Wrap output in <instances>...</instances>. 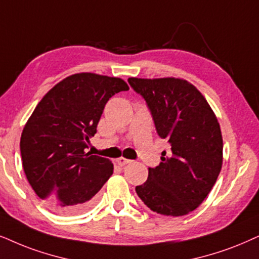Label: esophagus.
<instances>
[{
  "label": "esophagus",
  "instance_id": "obj_1",
  "mask_svg": "<svg viewBox=\"0 0 259 259\" xmlns=\"http://www.w3.org/2000/svg\"><path fill=\"white\" fill-rule=\"evenodd\" d=\"M131 162H132V160L127 159V158H123V157H120V158L116 159V163L119 164L120 166H125V165H127V164H130Z\"/></svg>",
  "mask_w": 259,
  "mask_h": 259
}]
</instances>
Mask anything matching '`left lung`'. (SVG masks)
Instances as JSON below:
<instances>
[{
    "mask_svg": "<svg viewBox=\"0 0 259 259\" xmlns=\"http://www.w3.org/2000/svg\"><path fill=\"white\" fill-rule=\"evenodd\" d=\"M152 113L159 137L171 145L158 166L137 186L151 210L182 217L196 209L215 184L223 166V136L217 115L200 90L183 78L130 77Z\"/></svg>",
    "mask_w": 259,
    "mask_h": 259,
    "instance_id": "left-lung-1",
    "label": "left lung"
}]
</instances>
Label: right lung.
Here are the masks:
<instances>
[{
	"label": "right lung",
	"instance_id": "add662e5",
	"mask_svg": "<svg viewBox=\"0 0 259 259\" xmlns=\"http://www.w3.org/2000/svg\"><path fill=\"white\" fill-rule=\"evenodd\" d=\"M125 80L93 72L68 76L50 89L23 127L20 151L29 184L49 209L75 214L95 202L113 175L109 159L85 152L110 97Z\"/></svg>",
	"mask_w": 259,
	"mask_h": 259
}]
</instances>
